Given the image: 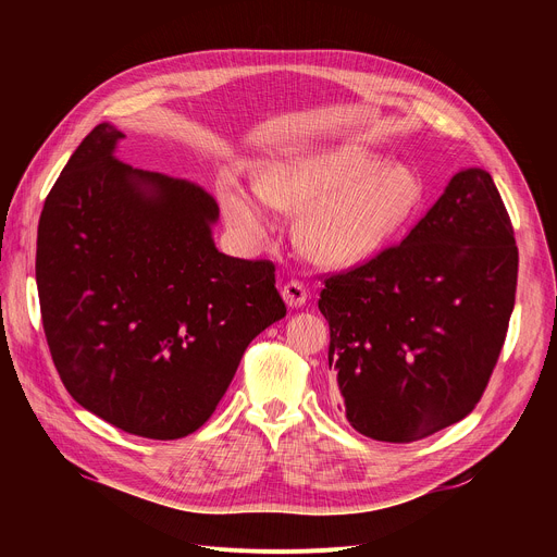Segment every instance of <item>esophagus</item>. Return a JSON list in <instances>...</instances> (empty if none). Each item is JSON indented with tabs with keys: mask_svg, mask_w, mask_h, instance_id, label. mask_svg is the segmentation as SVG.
Instances as JSON below:
<instances>
[{
	"mask_svg": "<svg viewBox=\"0 0 557 557\" xmlns=\"http://www.w3.org/2000/svg\"><path fill=\"white\" fill-rule=\"evenodd\" d=\"M307 288H305V284L302 282H298V280H290V282H286L284 286H282V298H284V302L290 307V309H298V307H302L305 302H307Z\"/></svg>",
	"mask_w": 557,
	"mask_h": 557,
	"instance_id": "obj_1",
	"label": "esophagus"
}]
</instances>
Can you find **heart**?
Listing matches in <instances>:
<instances>
[{"label":"heart","mask_w":557,"mask_h":557,"mask_svg":"<svg viewBox=\"0 0 557 557\" xmlns=\"http://www.w3.org/2000/svg\"><path fill=\"white\" fill-rule=\"evenodd\" d=\"M257 191L225 178L227 221L252 237L273 227L271 208L300 212L296 239L320 267L343 269L382 250L420 208L424 185L406 164H382L347 146L296 151L261 164Z\"/></svg>","instance_id":"obj_1"}]
</instances>
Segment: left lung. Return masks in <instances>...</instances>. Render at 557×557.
<instances>
[{"instance_id":"8db88e82","label":"left lung","mask_w":557,"mask_h":557,"mask_svg":"<svg viewBox=\"0 0 557 557\" xmlns=\"http://www.w3.org/2000/svg\"><path fill=\"white\" fill-rule=\"evenodd\" d=\"M517 267L492 175L462 169L401 244L327 277L318 309L345 420L416 443L470 416L502 355Z\"/></svg>"}]
</instances>
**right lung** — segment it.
<instances>
[{
	"label": "right lung",
	"instance_id": "right-lung-1",
	"mask_svg": "<svg viewBox=\"0 0 557 557\" xmlns=\"http://www.w3.org/2000/svg\"><path fill=\"white\" fill-rule=\"evenodd\" d=\"M99 124L38 225L45 336L67 393L108 424L175 441L214 413L250 341L286 315L269 259L216 250L202 187L116 160Z\"/></svg>",
	"mask_w": 557,
	"mask_h": 557
}]
</instances>
